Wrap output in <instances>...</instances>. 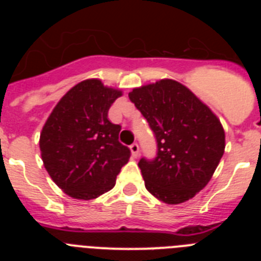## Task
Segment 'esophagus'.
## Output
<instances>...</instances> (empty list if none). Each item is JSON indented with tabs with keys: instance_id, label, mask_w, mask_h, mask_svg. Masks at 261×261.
Wrapping results in <instances>:
<instances>
[{
	"instance_id": "1",
	"label": "esophagus",
	"mask_w": 261,
	"mask_h": 261,
	"mask_svg": "<svg viewBox=\"0 0 261 261\" xmlns=\"http://www.w3.org/2000/svg\"><path fill=\"white\" fill-rule=\"evenodd\" d=\"M130 151H132V156L133 158H137L138 156V154H140V146H138V144H132L130 145Z\"/></svg>"
}]
</instances>
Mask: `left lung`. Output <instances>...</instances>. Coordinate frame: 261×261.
Listing matches in <instances>:
<instances>
[{
    "mask_svg": "<svg viewBox=\"0 0 261 261\" xmlns=\"http://www.w3.org/2000/svg\"><path fill=\"white\" fill-rule=\"evenodd\" d=\"M130 102L149 123L156 155L141 158L146 190L166 204L192 199L211 180L225 150L220 120L191 90L172 80L135 89Z\"/></svg>",
    "mask_w": 261,
    "mask_h": 261,
    "instance_id": "1",
    "label": "left lung"
}]
</instances>
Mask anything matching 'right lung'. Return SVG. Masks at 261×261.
I'll list each match as a JSON object with an SVG mask.
<instances>
[{"label":"right lung","instance_id":"right-lung-1","mask_svg":"<svg viewBox=\"0 0 261 261\" xmlns=\"http://www.w3.org/2000/svg\"><path fill=\"white\" fill-rule=\"evenodd\" d=\"M121 91L86 80L70 89L53 108L40 135V151L52 180L66 195L91 200L112 190L130 150L120 144L121 126L108 110Z\"/></svg>","mask_w":261,"mask_h":261}]
</instances>
